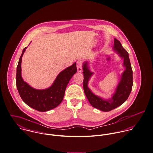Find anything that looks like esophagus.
Wrapping results in <instances>:
<instances>
[{"mask_svg": "<svg viewBox=\"0 0 153 153\" xmlns=\"http://www.w3.org/2000/svg\"><path fill=\"white\" fill-rule=\"evenodd\" d=\"M82 64H83V62L81 60H79L77 61V63H76V65H77V70L78 71H82Z\"/></svg>", "mask_w": 153, "mask_h": 153, "instance_id": "obj_1", "label": "esophagus"}]
</instances>
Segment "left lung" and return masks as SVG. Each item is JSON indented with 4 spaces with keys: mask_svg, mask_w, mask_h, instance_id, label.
<instances>
[{
    "mask_svg": "<svg viewBox=\"0 0 153 153\" xmlns=\"http://www.w3.org/2000/svg\"><path fill=\"white\" fill-rule=\"evenodd\" d=\"M114 49L120 53V56L124 59V66L126 70L122 74L121 80L114 94L112 99L110 100H104L94 95L88 88L87 83L93 73L90 72L87 66V62L84 63L83 68V88L85 94L90 103L93 107L103 111H109L123 104L126 102L133 87V70L129 59L128 53L122 46L121 43L116 39H114Z\"/></svg>",
    "mask_w": 153,
    "mask_h": 153,
    "instance_id": "1",
    "label": "left lung"
}]
</instances>
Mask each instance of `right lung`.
<instances>
[{
	"label": "right lung",
	"instance_id": "right-lung-1",
	"mask_svg": "<svg viewBox=\"0 0 153 153\" xmlns=\"http://www.w3.org/2000/svg\"><path fill=\"white\" fill-rule=\"evenodd\" d=\"M20 57L16 71V86L22 100L27 105L39 111H47L59 105L63 99L66 88L72 76L76 73V63L61 71L51 87L45 90H36L25 82L21 76L22 56Z\"/></svg>",
	"mask_w": 153,
	"mask_h": 153
}]
</instances>
